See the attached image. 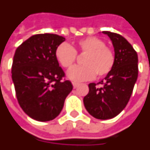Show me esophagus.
<instances>
[{
	"label": "esophagus",
	"mask_w": 150,
	"mask_h": 150,
	"mask_svg": "<svg viewBox=\"0 0 150 150\" xmlns=\"http://www.w3.org/2000/svg\"><path fill=\"white\" fill-rule=\"evenodd\" d=\"M78 86H79V84L76 82H73V86H74V88H76L78 87Z\"/></svg>",
	"instance_id": "1"
}]
</instances>
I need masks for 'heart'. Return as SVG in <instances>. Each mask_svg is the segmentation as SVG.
<instances>
[{
  "label": "heart",
  "instance_id": "b5f03b06",
  "mask_svg": "<svg viewBox=\"0 0 150 150\" xmlns=\"http://www.w3.org/2000/svg\"><path fill=\"white\" fill-rule=\"evenodd\" d=\"M76 50L69 43L64 42L57 46L55 57L60 64L65 69H69L76 59V52L86 54L82 60L83 65L75 66L67 74L69 79L81 81L93 79L96 74L99 77L106 76L112 69L115 64L114 52L105 42L96 37H88L78 40Z\"/></svg>",
  "mask_w": 150,
  "mask_h": 150
}]
</instances>
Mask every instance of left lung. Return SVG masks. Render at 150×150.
<instances>
[{"label":"left lung","instance_id":"obj_1","mask_svg":"<svg viewBox=\"0 0 150 150\" xmlns=\"http://www.w3.org/2000/svg\"><path fill=\"white\" fill-rule=\"evenodd\" d=\"M112 40L115 64L98 87L88 85L89 91L84 98V105L93 117L107 120L114 117L124 110L129 100L138 76V57L133 46L121 35L103 31Z\"/></svg>","mask_w":150,"mask_h":150}]
</instances>
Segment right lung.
Listing matches in <instances>:
<instances>
[{
	"label": "right lung",
	"instance_id": "obj_1",
	"mask_svg": "<svg viewBox=\"0 0 150 150\" xmlns=\"http://www.w3.org/2000/svg\"><path fill=\"white\" fill-rule=\"evenodd\" d=\"M65 40L57 34L32 36L16 50L12 79L20 106L31 118L49 121L62 112L64 100L73 89L64 81V71L55 57L56 49Z\"/></svg>",
	"mask_w": 150,
	"mask_h": 150
}]
</instances>
